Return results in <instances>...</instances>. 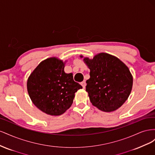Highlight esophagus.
<instances>
[{"instance_id":"34e87169","label":"esophagus","mask_w":155,"mask_h":155,"mask_svg":"<svg viewBox=\"0 0 155 155\" xmlns=\"http://www.w3.org/2000/svg\"><path fill=\"white\" fill-rule=\"evenodd\" d=\"M80 84H81L83 88H85V87H86V82L85 81H82V82H81Z\"/></svg>"}]
</instances>
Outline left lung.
Returning a JSON list of instances; mask_svg holds the SVG:
<instances>
[{"mask_svg": "<svg viewBox=\"0 0 155 155\" xmlns=\"http://www.w3.org/2000/svg\"><path fill=\"white\" fill-rule=\"evenodd\" d=\"M83 61L90 69L86 91L92 104L104 112L119 109L132 91L133 78L129 68L118 58L104 52L93 59L83 58Z\"/></svg>", "mask_w": 155, "mask_h": 155, "instance_id": "left-lung-1", "label": "left lung"}]
</instances>
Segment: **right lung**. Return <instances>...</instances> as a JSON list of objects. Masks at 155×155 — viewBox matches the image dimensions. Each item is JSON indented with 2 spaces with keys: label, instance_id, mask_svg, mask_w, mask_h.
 I'll list each match as a JSON object with an SVG mask.
<instances>
[{
  "label": "right lung",
  "instance_id": "obj_1",
  "mask_svg": "<svg viewBox=\"0 0 155 155\" xmlns=\"http://www.w3.org/2000/svg\"><path fill=\"white\" fill-rule=\"evenodd\" d=\"M65 61L55 57L41 62L27 81L31 101L51 116L61 115L71 107L76 93L82 86L75 82L72 73L64 71Z\"/></svg>",
  "mask_w": 155,
  "mask_h": 155
}]
</instances>
